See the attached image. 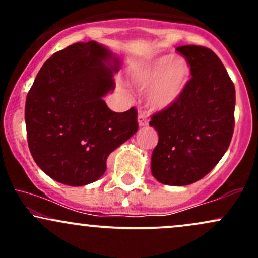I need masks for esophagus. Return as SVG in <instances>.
<instances>
[{
  "instance_id": "esophagus-1",
  "label": "esophagus",
  "mask_w": 258,
  "mask_h": 258,
  "mask_svg": "<svg viewBox=\"0 0 258 258\" xmlns=\"http://www.w3.org/2000/svg\"><path fill=\"white\" fill-rule=\"evenodd\" d=\"M148 115L146 111H139L138 114V123L139 126H147L148 125Z\"/></svg>"
}]
</instances>
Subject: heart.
Returning a JSON list of instances; mask_svg holds the SVG:
<instances>
[{
  "instance_id": "heart-1",
  "label": "heart",
  "mask_w": 258,
  "mask_h": 258,
  "mask_svg": "<svg viewBox=\"0 0 258 258\" xmlns=\"http://www.w3.org/2000/svg\"><path fill=\"white\" fill-rule=\"evenodd\" d=\"M190 76V68L184 59H172L171 55L156 58L133 75V84L139 87L152 85L147 92V100L154 109L172 105Z\"/></svg>"
}]
</instances>
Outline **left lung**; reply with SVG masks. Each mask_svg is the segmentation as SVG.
<instances>
[{"instance_id":"8db88e82","label":"left lung","mask_w":258,"mask_h":258,"mask_svg":"<svg viewBox=\"0 0 258 258\" xmlns=\"http://www.w3.org/2000/svg\"><path fill=\"white\" fill-rule=\"evenodd\" d=\"M177 52L191 78L179 98L152 115L159 133L152 173L167 185H188L205 177L227 152L234 132L235 88L221 59L203 46Z\"/></svg>"}]
</instances>
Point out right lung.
Here are the masks:
<instances>
[{"instance_id":"right-lung-1","label":"right lung","mask_w":258,"mask_h":258,"mask_svg":"<svg viewBox=\"0 0 258 258\" xmlns=\"http://www.w3.org/2000/svg\"><path fill=\"white\" fill-rule=\"evenodd\" d=\"M119 65L90 41L55 52L38 72L26 96V136L35 162L57 182L80 186L97 180L112 150L137 132L135 106L115 112L103 100L115 90Z\"/></svg>"}]
</instances>
